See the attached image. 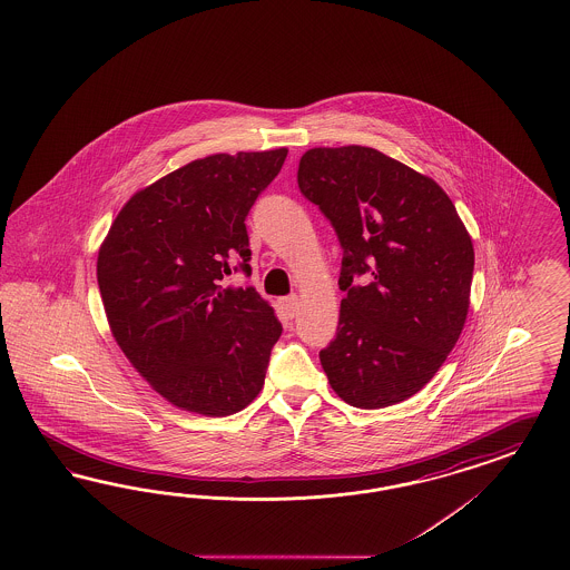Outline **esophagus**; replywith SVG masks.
Wrapping results in <instances>:
<instances>
[{"label": "esophagus", "mask_w": 570, "mask_h": 570, "mask_svg": "<svg viewBox=\"0 0 570 570\" xmlns=\"http://www.w3.org/2000/svg\"><path fill=\"white\" fill-rule=\"evenodd\" d=\"M277 307H279V311H282L286 317H294V315H296V311H298V296H296V294H291V296L279 298Z\"/></svg>", "instance_id": "obj_1"}]
</instances>
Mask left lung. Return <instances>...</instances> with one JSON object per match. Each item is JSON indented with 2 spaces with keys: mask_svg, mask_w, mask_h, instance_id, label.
<instances>
[{
  "mask_svg": "<svg viewBox=\"0 0 570 570\" xmlns=\"http://www.w3.org/2000/svg\"><path fill=\"white\" fill-rule=\"evenodd\" d=\"M296 179L343 248L336 338L320 351L330 386L362 410L412 397L466 322L474 272L466 227L434 179L374 148H311ZM357 276L362 283L352 282Z\"/></svg>",
  "mask_w": 570,
  "mask_h": 570,
  "instance_id": "left-lung-1",
  "label": "left lung"
}]
</instances>
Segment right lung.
I'll use <instances>...</instances> for the list:
<instances>
[{
    "label": "right lung",
    "mask_w": 570,
    "mask_h": 570,
    "mask_svg": "<svg viewBox=\"0 0 570 570\" xmlns=\"http://www.w3.org/2000/svg\"><path fill=\"white\" fill-rule=\"evenodd\" d=\"M288 150L213 155L136 191L98 253L117 345L148 384L194 414L229 415L259 395L282 324L253 286L246 215Z\"/></svg>",
    "instance_id": "add662e5"
}]
</instances>
